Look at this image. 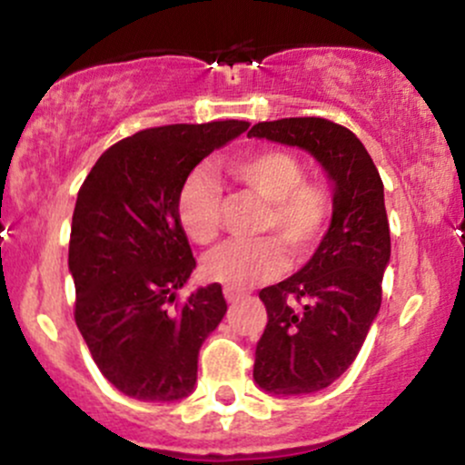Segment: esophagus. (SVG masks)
Returning <instances> with one entry per match:
<instances>
[{
  "mask_svg": "<svg viewBox=\"0 0 465 465\" xmlns=\"http://www.w3.org/2000/svg\"><path fill=\"white\" fill-rule=\"evenodd\" d=\"M225 300L227 302H238L240 297H244V292L242 291H238V288H232V286H225Z\"/></svg>",
  "mask_w": 465,
  "mask_h": 465,
  "instance_id": "esophagus-1",
  "label": "esophagus"
}]
</instances>
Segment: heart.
<instances>
[{
  "instance_id": "heart-1",
  "label": "heart",
  "mask_w": 465,
  "mask_h": 465,
  "mask_svg": "<svg viewBox=\"0 0 465 465\" xmlns=\"http://www.w3.org/2000/svg\"><path fill=\"white\" fill-rule=\"evenodd\" d=\"M227 173L240 188L266 203L260 236L253 242H227L212 251L203 273L232 288H249L269 282L286 269V253L306 260L314 253L334 216L332 192L322 181L306 179L302 159L292 153L269 148L233 159ZM177 218L185 236L196 244L214 242L221 233L223 194L210 174L194 170L181 183Z\"/></svg>"
}]
</instances>
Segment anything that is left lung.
I'll return each mask as SVG.
<instances>
[{
    "label": "left lung",
    "instance_id": "obj_1",
    "mask_svg": "<svg viewBox=\"0 0 465 465\" xmlns=\"http://www.w3.org/2000/svg\"><path fill=\"white\" fill-rule=\"evenodd\" d=\"M249 137L303 148L334 181L332 225L311 262L260 291L269 323L255 348V382L277 396L314 393L354 362L381 311L391 255L382 179L359 137L325 117L258 122Z\"/></svg>",
    "mask_w": 465,
    "mask_h": 465
}]
</instances>
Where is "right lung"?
Masks as SVG:
<instances>
[{
  "label": "right lung",
  "instance_id": "add662e5",
  "mask_svg": "<svg viewBox=\"0 0 465 465\" xmlns=\"http://www.w3.org/2000/svg\"><path fill=\"white\" fill-rule=\"evenodd\" d=\"M249 122L168 124L100 154L78 190L69 236L74 319L103 376L126 396L173 402L192 393L203 341L227 312L221 284L179 302L196 260L177 194L201 159Z\"/></svg>",
  "mask_w": 465,
  "mask_h": 465
}]
</instances>
